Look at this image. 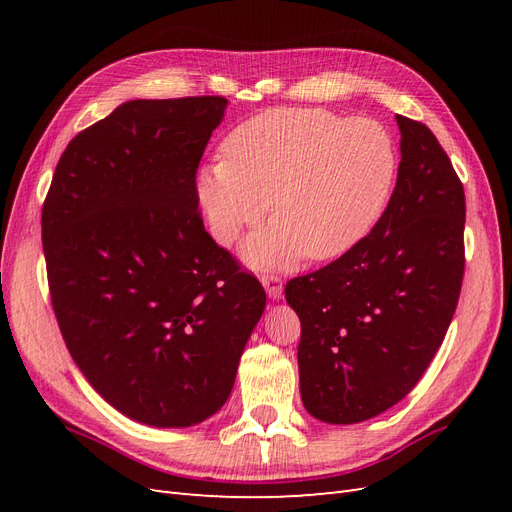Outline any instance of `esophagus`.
<instances>
[{
    "label": "esophagus",
    "mask_w": 512,
    "mask_h": 512,
    "mask_svg": "<svg viewBox=\"0 0 512 512\" xmlns=\"http://www.w3.org/2000/svg\"><path fill=\"white\" fill-rule=\"evenodd\" d=\"M262 286H265L267 294L271 299H282V292H284V284H282V277L277 273H267L260 277Z\"/></svg>",
    "instance_id": "esophagus-1"
}]
</instances>
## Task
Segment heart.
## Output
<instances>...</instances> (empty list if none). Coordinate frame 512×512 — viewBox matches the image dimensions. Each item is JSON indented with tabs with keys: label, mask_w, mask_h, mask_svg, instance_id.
Here are the masks:
<instances>
[{
	"label": "heart",
	"mask_w": 512,
	"mask_h": 512,
	"mask_svg": "<svg viewBox=\"0 0 512 512\" xmlns=\"http://www.w3.org/2000/svg\"><path fill=\"white\" fill-rule=\"evenodd\" d=\"M224 160L198 175V203L224 245L269 211L275 224L247 243L254 265L348 254L389 205L399 156L374 119L327 108H271L245 119L222 145Z\"/></svg>",
	"instance_id": "heart-1"
}]
</instances>
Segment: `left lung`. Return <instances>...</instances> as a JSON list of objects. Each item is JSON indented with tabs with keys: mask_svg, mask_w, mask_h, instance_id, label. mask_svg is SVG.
<instances>
[{
	"mask_svg": "<svg viewBox=\"0 0 512 512\" xmlns=\"http://www.w3.org/2000/svg\"><path fill=\"white\" fill-rule=\"evenodd\" d=\"M401 162L374 230L344 256L292 277L307 412L361 423L404 399L444 342L459 301L466 194L421 121L397 115Z\"/></svg>",
	"mask_w": 512,
	"mask_h": 512,
	"instance_id": "8db88e82",
	"label": "left lung"
}]
</instances>
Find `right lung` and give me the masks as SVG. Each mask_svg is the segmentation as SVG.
Returning <instances> with one entry per match:
<instances>
[{"label":"right lung","mask_w":512,"mask_h":512,"mask_svg":"<svg viewBox=\"0 0 512 512\" xmlns=\"http://www.w3.org/2000/svg\"><path fill=\"white\" fill-rule=\"evenodd\" d=\"M228 100H132L76 134L42 207L51 303L74 363L119 412L190 427L218 412L265 312L211 239L196 170Z\"/></svg>","instance_id":"right-lung-1"}]
</instances>
